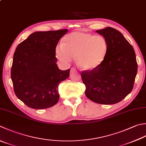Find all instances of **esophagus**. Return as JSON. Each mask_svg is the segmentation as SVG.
<instances>
[{"mask_svg":"<svg viewBox=\"0 0 146 146\" xmlns=\"http://www.w3.org/2000/svg\"><path fill=\"white\" fill-rule=\"evenodd\" d=\"M76 71V69H75V68H71V70H70L71 73H75Z\"/></svg>","mask_w":146,"mask_h":146,"instance_id":"obj_1","label":"esophagus"}]
</instances>
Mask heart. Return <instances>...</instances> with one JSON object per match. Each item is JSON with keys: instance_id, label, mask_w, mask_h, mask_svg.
<instances>
[{"instance_id": "b5f03b06", "label": "heart", "mask_w": 146, "mask_h": 146, "mask_svg": "<svg viewBox=\"0 0 146 146\" xmlns=\"http://www.w3.org/2000/svg\"><path fill=\"white\" fill-rule=\"evenodd\" d=\"M109 45L102 35L84 31H73L65 37L63 44L56 48V56L64 64H69L76 56L81 69L91 71L98 68L107 56Z\"/></svg>"}]
</instances>
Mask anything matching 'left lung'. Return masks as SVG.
<instances>
[{"mask_svg": "<svg viewBox=\"0 0 146 146\" xmlns=\"http://www.w3.org/2000/svg\"><path fill=\"white\" fill-rule=\"evenodd\" d=\"M106 38L109 45L103 62L91 71L81 74L86 87L85 95L101 104L120 102L133 87L137 73V63L133 47L119 31L111 27L96 30Z\"/></svg>", "mask_w": 146, "mask_h": 146, "instance_id": "obj_1", "label": "left lung"}]
</instances>
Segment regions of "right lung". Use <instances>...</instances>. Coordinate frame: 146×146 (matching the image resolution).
<instances>
[{"label":"right lung","instance_id":"obj_1","mask_svg":"<svg viewBox=\"0 0 146 146\" xmlns=\"http://www.w3.org/2000/svg\"><path fill=\"white\" fill-rule=\"evenodd\" d=\"M67 31H36L17 46L11 80L17 98L28 107L46 109L58 102V85L69 77L70 70L58 68L56 47Z\"/></svg>","mask_w":146,"mask_h":146}]
</instances>
